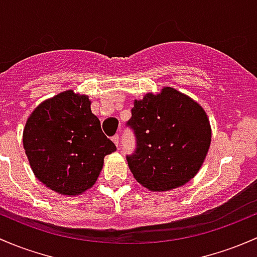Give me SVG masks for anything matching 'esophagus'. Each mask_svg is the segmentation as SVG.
<instances>
[{"label": "esophagus", "instance_id": "1", "mask_svg": "<svg viewBox=\"0 0 257 257\" xmlns=\"http://www.w3.org/2000/svg\"><path fill=\"white\" fill-rule=\"evenodd\" d=\"M112 140H113V143H114V144L118 147V144H119V136H118V134H115V136L112 137Z\"/></svg>", "mask_w": 257, "mask_h": 257}]
</instances>
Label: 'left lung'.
<instances>
[{
	"label": "left lung",
	"instance_id": "obj_1",
	"mask_svg": "<svg viewBox=\"0 0 257 257\" xmlns=\"http://www.w3.org/2000/svg\"><path fill=\"white\" fill-rule=\"evenodd\" d=\"M126 126L136 137V150L126 155L129 169L150 191L188 182L203 164L212 137L203 108L171 87L134 102Z\"/></svg>",
	"mask_w": 257,
	"mask_h": 257
}]
</instances>
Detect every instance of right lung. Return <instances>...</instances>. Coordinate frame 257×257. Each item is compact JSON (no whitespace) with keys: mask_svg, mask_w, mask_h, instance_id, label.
Wrapping results in <instances>:
<instances>
[{"mask_svg":"<svg viewBox=\"0 0 257 257\" xmlns=\"http://www.w3.org/2000/svg\"><path fill=\"white\" fill-rule=\"evenodd\" d=\"M23 145L40 182L75 196L92 187L114 143L104 136L87 96L65 91L39 104L28 118Z\"/></svg>","mask_w":257,"mask_h":257,"instance_id":"right-lung-1","label":"right lung"}]
</instances>
